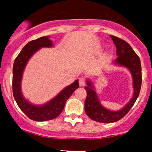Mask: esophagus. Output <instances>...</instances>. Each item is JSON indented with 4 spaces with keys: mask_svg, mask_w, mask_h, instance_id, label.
<instances>
[{
    "mask_svg": "<svg viewBox=\"0 0 152 152\" xmlns=\"http://www.w3.org/2000/svg\"><path fill=\"white\" fill-rule=\"evenodd\" d=\"M79 83H80V86H85V80H84L83 78H80V80H79Z\"/></svg>",
    "mask_w": 152,
    "mask_h": 152,
    "instance_id": "34e87169",
    "label": "esophagus"
}]
</instances>
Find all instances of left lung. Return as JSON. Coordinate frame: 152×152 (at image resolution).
Returning a JSON list of instances; mask_svg holds the SVG:
<instances>
[{
	"label": "left lung",
	"mask_w": 152,
	"mask_h": 152,
	"mask_svg": "<svg viewBox=\"0 0 152 152\" xmlns=\"http://www.w3.org/2000/svg\"><path fill=\"white\" fill-rule=\"evenodd\" d=\"M117 48V58L112 62L113 65L127 69L132 76L133 96L131 100L121 109L111 110L104 107L100 103L96 92L94 83L90 79L86 80V96L84 108L90 119L100 123H113L123 118L133 107L138 97L141 86V66L140 58L128 43L117 37L110 35Z\"/></svg>",
	"instance_id": "left-lung-1"
}]
</instances>
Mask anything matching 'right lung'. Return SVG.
Here are the masks:
<instances>
[{
  "label": "right lung",
  "mask_w": 152,
  "mask_h": 152,
  "mask_svg": "<svg viewBox=\"0 0 152 152\" xmlns=\"http://www.w3.org/2000/svg\"><path fill=\"white\" fill-rule=\"evenodd\" d=\"M52 47H53V44L49 36H44L36 40L31 41L22 48L14 62L12 80L14 97L19 108L30 119L35 121H45L56 118L64 109L66 100L79 87V80H75L69 86L61 90L52 100L40 105L31 104L23 96L21 81L27 63L39 49Z\"/></svg>",
  "instance_id": "obj_1"
}]
</instances>
